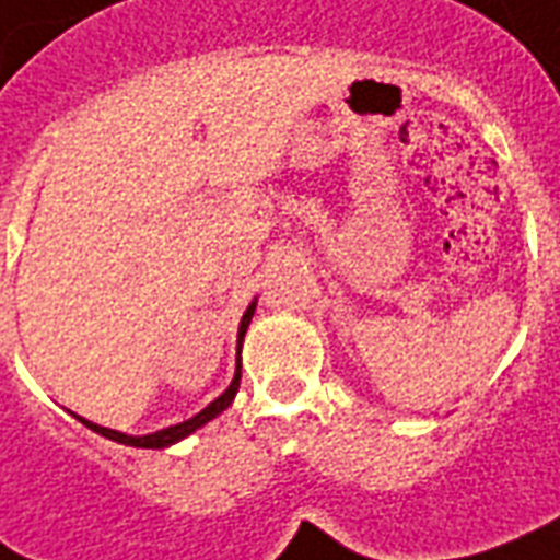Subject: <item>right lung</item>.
Instances as JSON below:
<instances>
[{"instance_id":"add662e5","label":"right lung","mask_w":560,"mask_h":560,"mask_svg":"<svg viewBox=\"0 0 560 560\" xmlns=\"http://www.w3.org/2000/svg\"><path fill=\"white\" fill-rule=\"evenodd\" d=\"M254 308H257V298L248 303L246 314H243V320H240V331H237V366H234V377H231L229 389L223 392L220 397H214L211 404L202 409V412H197L194 418L183 420V423H174V427L168 429H160V432H151V435H125V432H117V429H108V427H100V423H91V420L80 418V415H73V418L80 420L82 427L94 429L96 435L108 438V441H117V443H125V446H137V450H165V446H171V443L183 441V438H188L191 432H197L200 427H206L208 420H214L217 415H223L225 409L231 406V400H234V395H237L240 389V369H243V363H240V352H243V337H246V329L248 323H252L254 317Z\"/></svg>"}]
</instances>
